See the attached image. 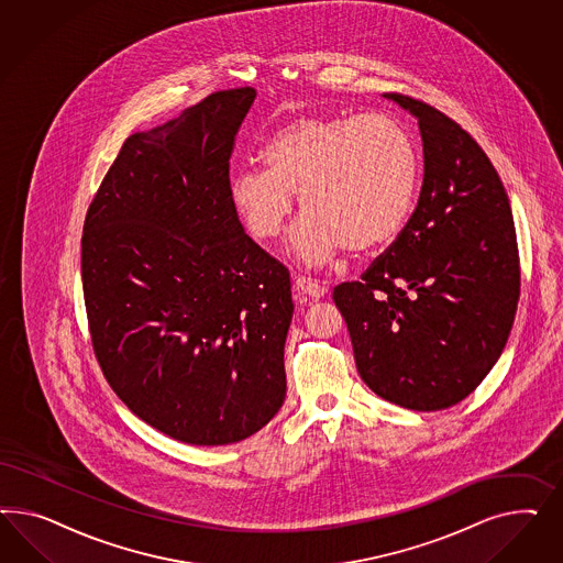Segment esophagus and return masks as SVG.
<instances>
[{"mask_svg": "<svg viewBox=\"0 0 563 563\" xmlns=\"http://www.w3.org/2000/svg\"><path fill=\"white\" fill-rule=\"evenodd\" d=\"M295 287L301 295H307L311 299H320L328 292L325 283L318 280V278H309V276H295Z\"/></svg>", "mask_w": 563, "mask_h": 563, "instance_id": "1", "label": "esophagus"}]
</instances>
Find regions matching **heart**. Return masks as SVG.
I'll return each instance as SVG.
<instances>
[{"mask_svg": "<svg viewBox=\"0 0 563 563\" xmlns=\"http://www.w3.org/2000/svg\"><path fill=\"white\" fill-rule=\"evenodd\" d=\"M262 161L266 170L231 177V205L254 238L274 239L299 194L307 217L292 247L307 264L390 245L409 222L421 173L409 128L386 113L297 118L266 140Z\"/></svg>", "mask_w": 563, "mask_h": 563, "instance_id": "obj_1", "label": "heart"}]
</instances>
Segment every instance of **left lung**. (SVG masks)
<instances>
[{
	"mask_svg": "<svg viewBox=\"0 0 563 563\" xmlns=\"http://www.w3.org/2000/svg\"><path fill=\"white\" fill-rule=\"evenodd\" d=\"M384 97L419 121L423 188L393 245L332 299L361 379L398 407L442 410L477 388L508 342L520 297L516 229L477 140L427 102Z\"/></svg>",
	"mask_w": 563,
	"mask_h": 563,
	"instance_id": "8db88e82",
	"label": "left lung"
}]
</instances>
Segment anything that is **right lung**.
Masks as SVG:
<instances>
[{"label":"right lung","mask_w":563,"mask_h":563,"mask_svg":"<svg viewBox=\"0 0 563 563\" xmlns=\"http://www.w3.org/2000/svg\"><path fill=\"white\" fill-rule=\"evenodd\" d=\"M256 90H219L121 146L86 212L95 357L121 402L179 442L224 445L285 402L289 271L245 235L229 158Z\"/></svg>","instance_id":"obj_1"}]
</instances>
